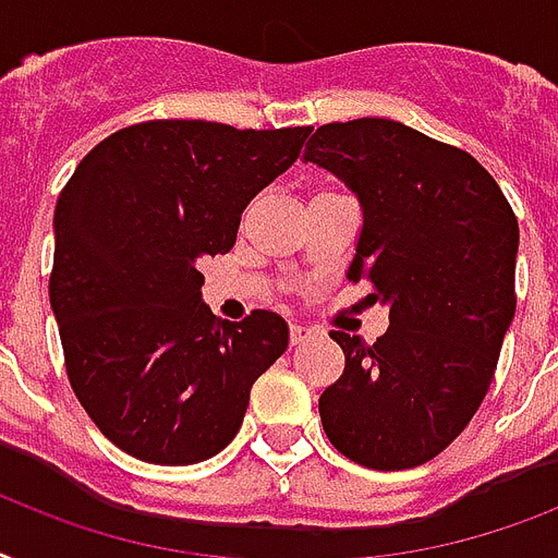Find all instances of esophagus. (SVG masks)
<instances>
[{
    "mask_svg": "<svg viewBox=\"0 0 558 558\" xmlns=\"http://www.w3.org/2000/svg\"><path fill=\"white\" fill-rule=\"evenodd\" d=\"M317 328L311 326H302V323H293L291 326V343H302V340H308Z\"/></svg>",
    "mask_w": 558,
    "mask_h": 558,
    "instance_id": "34e87169",
    "label": "esophagus"
}]
</instances>
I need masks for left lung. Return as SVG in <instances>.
<instances>
[{
  "instance_id": "left-lung-1",
  "label": "left lung",
  "mask_w": 558,
  "mask_h": 558,
  "mask_svg": "<svg viewBox=\"0 0 558 558\" xmlns=\"http://www.w3.org/2000/svg\"><path fill=\"white\" fill-rule=\"evenodd\" d=\"M305 162L357 194L364 227L347 276L390 305L375 343L331 331L347 366L319 418L349 460L413 469L463 434L495 378L515 317V211L472 154L392 119L323 124Z\"/></svg>"
}]
</instances>
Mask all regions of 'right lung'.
I'll use <instances>...</instances> for the list:
<instances>
[{
	"instance_id": "obj_1",
	"label": "right lung",
	"mask_w": 558,
	"mask_h": 558,
	"mask_svg": "<svg viewBox=\"0 0 558 558\" xmlns=\"http://www.w3.org/2000/svg\"><path fill=\"white\" fill-rule=\"evenodd\" d=\"M308 133L131 124L63 185L51 311L77 401L124 454L192 465L223 451L256 378L288 349V323L274 311L215 317L197 267L232 250L241 211L296 162Z\"/></svg>"
}]
</instances>
